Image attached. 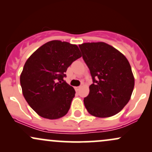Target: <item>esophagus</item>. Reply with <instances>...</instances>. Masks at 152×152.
Masks as SVG:
<instances>
[{
	"label": "esophagus",
	"instance_id": "esophagus-1",
	"mask_svg": "<svg viewBox=\"0 0 152 152\" xmlns=\"http://www.w3.org/2000/svg\"><path fill=\"white\" fill-rule=\"evenodd\" d=\"M80 88H81V86H77V87H75V89H76V91H78L80 90Z\"/></svg>",
	"mask_w": 152,
	"mask_h": 152
}]
</instances>
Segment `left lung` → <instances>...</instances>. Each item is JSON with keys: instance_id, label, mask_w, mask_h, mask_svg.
I'll return each mask as SVG.
<instances>
[{"instance_id": "obj_1", "label": "left lung", "mask_w": 152, "mask_h": 152, "mask_svg": "<svg viewBox=\"0 0 152 152\" xmlns=\"http://www.w3.org/2000/svg\"><path fill=\"white\" fill-rule=\"evenodd\" d=\"M94 83L83 99L88 112L99 118L118 114L130 100L134 77L124 54L104 42L79 45Z\"/></svg>"}]
</instances>
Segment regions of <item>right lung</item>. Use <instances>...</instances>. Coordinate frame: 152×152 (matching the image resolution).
<instances>
[{"instance_id":"add662e5","label":"right lung","mask_w":152,"mask_h":152,"mask_svg":"<svg viewBox=\"0 0 152 152\" xmlns=\"http://www.w3.org/2000/svg\"><path fill=\"white\" fill-rule=\"evenodd\" d=\"M81 56L76 45L54 40L26 61L20 76L22 92L40 116L57 119L67 114L76 91L64 77L69 66Z\"/></svg>"}]
</instances>
